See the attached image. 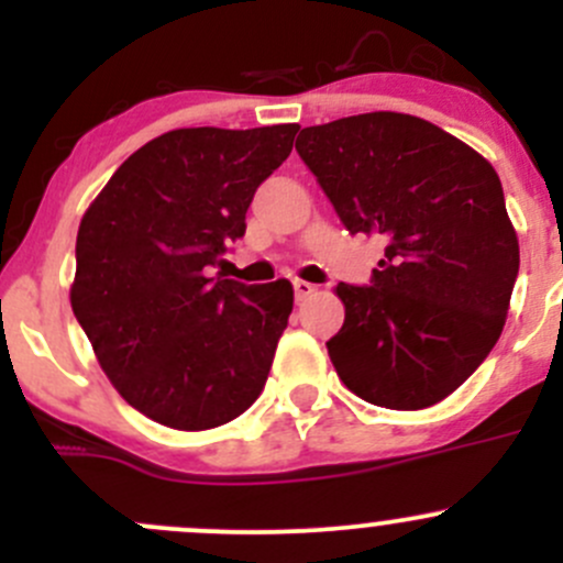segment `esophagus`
I'll return each instance as SVG.
<instances>
[{"label":"esophagus","instance_id":"esophagus-1","mask_svg":"<svg viewBox=\"0 0 563 563\" xmlns=\"http://www.w3.org/2000/svg\"><path fill=\"white\" fill-rule=\"evenodd\" d=\"M294 294H297V299L302 302V299L313 297L316 286H313V283H308V280H294Z\"/></svg>","mask_w":563,"mask_h":563}]
</instances>
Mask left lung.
Here are the masks:
<instances>
[{"label":"left lung","mask_w":563,"mask_h":563,"mask_svg":"<svg viewBox=\"0 0 563 563\" xmlns=\"http://www.w3.org/2000/svg\"><path fill=\"white\" fill-rule=\"evenodd\" d=\"M297 152L351 234L387 240L373 286L334 288L345 321L327 349L340 382L373 406H435L507 321L520 247L496 168L395 111L305 128Z\"/></svg>","instance_id":"1"}]
</instances>
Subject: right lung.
Wrapping results in <instances>:
<instances>
[{
	"instance_id": "1",
	"label": "right lung",
	"mask_w": 563,
	"mask_h": 563,
	"mask_svg": "<svg viewBox=\"0 0 563 563\" xmlns=\"http://www.w3.org/2000/svg\"><path fill=\"white\" fill-rule=\"evenodd\" d=\"M297 130H168L84 212L73 313L113 389L166 428H218L264 389L294 286H245L212 266L245 234L255 187L291 155Z\"/></svg>"
}]
</instances>
